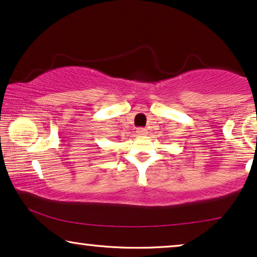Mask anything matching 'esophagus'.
<instances>
[{
	"mask_svg": "<svg viewBox=\"0 0 257 257\" xmlns=\"http://www.w3.org/2000/svg\"><path fill=\"white\" fill-rule=\"evenodd\" d=\"M136 133H137V135H139V136H144V135H147V129L139 128L136 130Z\"/></svg>",
	"mask_w": 257,
	"mask_h": 257,
	"instance_id": "1",
	"label": "esophagus"
}]
</instances>
